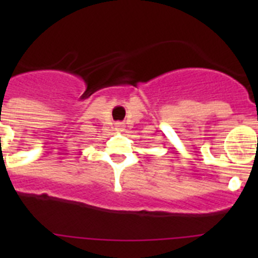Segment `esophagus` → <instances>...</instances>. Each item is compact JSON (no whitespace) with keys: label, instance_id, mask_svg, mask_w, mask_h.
I'll return each mask as SVG.
<instances>
[{"label":"esophagus","instance_id":"34e87169","mask_svg":"<svg viewBox=\"0 0 258 258\" xmlns=\"http://www.w3.org/2000/svg\"><path fill=\"white\" fill-rule=\"evenodd\" d=\"M122 126H124V125H122L121 122H117V124H116V129H117V131H122Z\"/></svg>","mask_w":258,"mask_h":258}]
</instances>
